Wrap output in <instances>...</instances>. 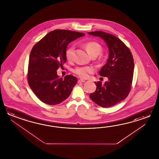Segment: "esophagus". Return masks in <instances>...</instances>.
<instances>
[{
    "label": "esophagus",
    "mask_w": 159,
    "mask_h": 159,
    "mask_svg": "<svg viewBox=\"0 0 159 159\" xmlns=\"http://www.w3.org/2000/svg\"><path fill=\"white\" fill-rule=\"evenodd\" d=\"M85 81L84 80H79L78 81V83H82V82H84Z\"/></svg>",
    "instance_id": "1"
}]
</instances>
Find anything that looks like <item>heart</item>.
I'll list each match as a JSON object with an SVG mask.
<instances>
[{"label":"heart","instance_id":"obj_1","mask_svg":"<svg viewBox=\"0 0 159 159\" xmlns=\"http://www.w3.org/2000/svg\"><path fill=\"white\" fill-rule=\"evenodd\" d=\"M88 53L90 56H98L101 53L102 47L101 45L95 41H89L84 44ZM75 48L73 45H71L67 48L65 52V56L69 61H71L73 59L75 54ZM94 71V69L92 66H81L75 68L74 72L81 78H87L89 75L92 74Z\"/></svg>","mask_w":159,"mask_h":159}]
</instances>
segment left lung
I'll return each mask as SVG.
<instances>
[{
  "label": "left lung",
  "instance_id": "8db88e82",
  "mask_svg": "<svg viewBox=\"0 0 159 159\" xmlns=\"http://www.w3.org/2000/svg\"><path fill=\"white\" fill-rule=\"evenodd\" d=\"M88 34L103 39L109 49L107 63L99 72L108 81L104 84L101 81L95 82L97 89L90 98L101 107H111L127 98L130 92L134 70L133 56L125 44L111 34L101 30Z\"/></svg>",
  "mask_w": 159,
  "mask_h": 159
}]
</instances>
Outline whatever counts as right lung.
<instances>
[{
	"instance_id": "obj_1",
	"label": "right lung",
	"mask_w": 159,
	"mask_h": 159,
	"mask_svg": "<svg viewBox=\"0 0 159 159\" xmlns=\"http://www.w3.org/2000/svg\"><path fill=\"white\" fill-rule=\"evenodd\" d=\"M84 34L65 30L51 31L32 48L29 59L27 78L29 86L41 101L57 105L71 94L77 78L67 75L59 78L57 70L66 62L68 44Z\"/></svg>"
}]
</instances>
